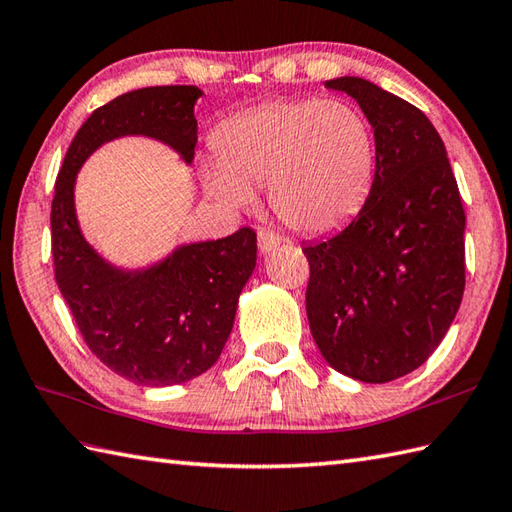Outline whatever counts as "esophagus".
Returning a JSON list of instances; mask_svg holds the SVG:
<instances>
[{
  "label": "esophagus",
  "instance_id": "34e87169",
  "mask_svg": "<svg viewBox=\"0 0 512 512\" xmlns=\"http://www.w3.org/2000/svg\"><path fill=\"white\" fill-rule=\"evenodd\" d=\"M280 243H282V238L276 232L267 230V227H260V230H258V249H260V252H271V249H276Z\"/></svg>",
  "mask_w": 512,
  "mask_h": 512
}]
</instances>
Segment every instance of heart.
<instances>
[{
    "label": "heart",
    "mask_w": 512,
    "mask_h": 512,
    "mask_svg": "<svg viewBox=\"0 0 512 512\" xmlns=\"http://www.w3.org/2000/svg\"><path fill=\"white\" fill-rule=\"evenodd\" d=\"M217 164L203 170L206 190L247 208L269 186L271 208L287 227L326 234L366 203L377 140L361 109L344 100L285 98L225 120L214 135Z\"/></svg>",
    "instance_id": "1"
}]
</instances>
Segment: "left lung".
I'll return each mask as SVG.
<instances>
[{
  "mask_svg": "<svg viewBox=\"0 0 512 512\" xmlns=\"http://www.w3.org/2000/svg\"><path fill=\"white\" fill-rule=\"evenodd\" d=\"M326 87L359 102L377 164L357 217L302 247L306 315L335 370L388 383L423 366L458 313L467 219L445 144L423 111L357 76Z\"/></svg>",
  "mask_w": 512,
  "mask_h": 512,
  "instance_id": "8db88e82",
  "label": "left lung"
}]
</instances>
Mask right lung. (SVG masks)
Wrapping results in <instances>:
<instances>
[{
    "label": "right lung",
    "instance_id": "add662e5",
    "mask_svg": "<svg viewBox=\"0 0 512 512\" xmlns=\"http://www.w3.org/2000/svg\"><path fill=\"white\" fill-rule=\"evenodd\" d=\"M195 85L144 87L98 107L78 129L54 184L50 212L54 278L87 348L120 377L175 385L214 366L230 337L238 295L256 267V232L179 247L146 271L107 265L78 230L74 181L102 142L149 135L192 162Z\"/></svg>",
    "mask_w": 512,
    "mask_h": 512
}]
</instances>
